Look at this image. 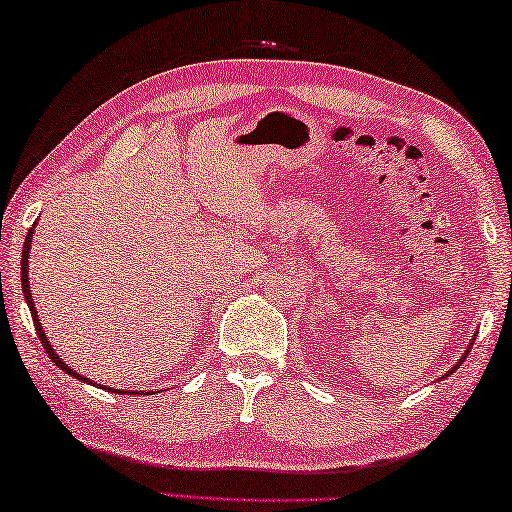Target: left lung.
Masks as SVG:
<instances>
[{
  "instance_id": "left-lung-1",
  "label": "left lung",
  "mask_w": 512,
  "mask_h": 512,
  "mask_svg": "<svg viewBox=\"0 0 512 512\" xmlns=\"http://www.w3.org/2000/svg\"><path fill=\"white\" fill-rule=\"evenodd\" d=\"M472 345H474V338H472V342H469V345H467V349H465V354H463V356H460V360H458V363H456L454 367H451V370H449V374H454V372L458 370V365H463V360L467 358V354H469V349H472ZM449 374H445V376H449ZM445 376H440V379H445Z\"/></svg>"
}]
</instances>
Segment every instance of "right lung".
<instances>
[{
	"label": "right lung",
	"instance_id": "obj_1",
	"mask_svg": "<svg viewBox=\"0 0 512 512\" xmlns=\"http://www.w3.org/2000/svg\"><path fill=\"white\" fill-rule=\"evenodd\" d=\"M33 229H36V224H33L31 229H29L27 240H24V247H22V295H24V301H27L29 311H31V320H33V326H36V333H38V338H40V345L45 347L47 356L52 358V363H56L58 367H61V370H63L65 374H70V376H74V379H79V381H83V383H92L90 379H86V376H81L79 372H74L72 367L65 365V360L56 354L52 345H49V340H47V335H45V331H43V326H40L36 304H33V297H31V290H29V251H31V242H33ZM104 390H113V388H104ZM113 392H115V390H113ZM140 395H147V392H140Z\"/></svg>",
	"mask_w": 512,
	"mask_h": 512
}]
</instances>
